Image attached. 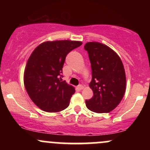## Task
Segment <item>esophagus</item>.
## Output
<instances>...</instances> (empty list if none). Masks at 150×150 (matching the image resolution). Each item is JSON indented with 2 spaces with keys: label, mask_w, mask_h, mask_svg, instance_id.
<instances>
[{
  "label": "esophagus",
  "mask_w": 150,
  "mask_h": 150,
  "mask_svg": "<svg viewBox=\"0 0 150 150\" xmlns=\"http://www.w3.org/2000/svg\"><path fill=\"white\" fill-rule=\"evenodd\" d=\"M77 88H78L80 90H82V89H84V86L82 85H80L77 86Z\"/></svg>",
  "instance_id": "obj_1"
}]
</instances>
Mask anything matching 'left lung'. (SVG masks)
I'll list each match as a JSON object with an SVG mask.
<instances>
[{
    "label": "left lung",
    "instance_id": "1",
    "mask_svg": "<svg viewBox=\"0 0 150 150\" xmlns=\"http://www.w3.org/2000/svg\"><path fill=\"white\" fill-rule=\"evenodd\" d=\"M92 68L89 87L94 96L86 100V106L96 113H108L117 107L124 96L126 77L123 63L118 54L108 46L99 42H87Z\"/></svg>",
    "mask_w": 150,
    "mask_h": 150
}]
</instances>
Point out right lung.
I'll return each instance as SVG.
<instances>
[{
	"label": "right lung",
	"mask_w": 150,
	"mask_h": 150,
	"mask_svg": "<svg viewBox=\"0 0 150 150\" xmlns=\"http://www.w3.org/2000/svg\"><path fill=\"white\" fill-rule=\"evenodd\" d=\"M82 44L78 41H49L39 44L30 55L24 85L32 101L43 111L58 112L69 106L75 90L62 81V68L67 54Z\"/></svg>",
	"instance_id": "1"
}]
</instances>
